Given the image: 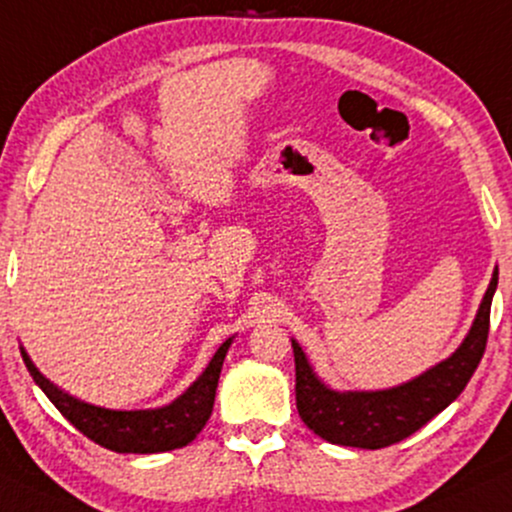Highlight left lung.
Listing matches in <instances>:
<instances>
[{
  "label": "left lung",
  "mask_w": 512,
  "mask_h": 512,
  "mask_svg": "<svg viewBox=\"0 0 512 512\" xmlns=\"http://www.w3.org/2000/svg\"><path fill=\"white\" fill-rule=\"evenodd\" d=\"M498 286L494 269L470 334L451 357L405 384L384 391H334L317 377L303 348L293 341L295 405L307 427L324 441L353 448H386L422 429L463 393L482 360L489 338L491 300Z\"/></svg>",
  "instance_id": "left-lung-1"
}]
</instances>
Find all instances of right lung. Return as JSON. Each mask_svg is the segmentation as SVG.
Instances as JSON below:
<instances>
[{"label": "right lung", "instance_id": "1", "mask_svg": "<svg viewBox=\"0 0 512 512\" xmlns=\"http://www.w3.org/2000/svg\"><path fill=\"white\" fill-rule=\"evenodd\" d=\"M231 341L233 338H226L221 343L205 372L190 384L183 396L155 410H109L83 403L42 377L23 348L21 355L30 377L52 400L54 408L90 441L114 453H164L188 446L207 424L214 408V396H217L221 365H224Z\"/></svg>", "mask_w": 512, "mask_h": 512}]
</instances>
